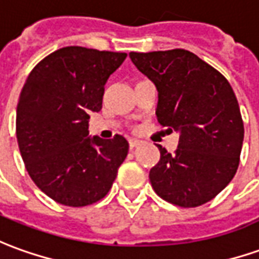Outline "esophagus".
<instances>
[{
	"label": "esophagus",
	"mask_w": 259,
	"mask_h": 259,
	"mask_svg": "<svg viewBox=\"0 0 259 259\" xmlns=\"http://www.w3.org/2000/svg\"><path fill=\"white\" fill-rule=\"evenodd\" d=\"M140 144H142V140H137V139H129V146H130V148L139 147Z\"/></svg>",
	"instance_id": "34e87169"
}]
</instances>
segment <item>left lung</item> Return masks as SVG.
Here are the masks:
<instances>
[{
  "label": "left lung",
  "instance_id": "1",
  "mask_svg": "<svg viewBox=\"0 0 259 259\" xmlns=\"http://www.w3.org/2000/svg\"><path fill=\"white\" fill-rule=\"evenodd\" d=\"M129 56L158 91L160 124L180 133L174 154L157 146L151 186L172 205H203L230 184L240 164L244 123L234 91L216 68L184 49Z\"/></svg>",
  "mask_w": 259,
  "mask_h": 259
}]
</instances>
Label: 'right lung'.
Instances as JSON below:
<instances>
[{"label": "right lung", "instance_id": "right-lung-1", "mask_svg": "<svg viewBox=\"0 0 259 259\" xmlns=\"http://www.w3.org/2000/svg\"><path fill=\"white\" fill-rule=\"evenodd\" d=\"M126 53L68 46L30 71L16 106V139L26 171L41 192L82 207L109 192L129 143L88 136L91 112L102 108L105 84Z\"/></svg>", "mask_w": 259, "mask_h": 259}]
</instances>
